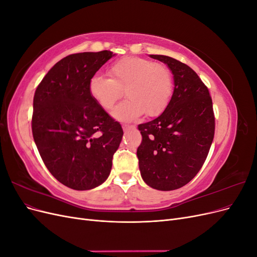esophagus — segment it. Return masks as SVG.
<instances>
[{"mask_svg":"<svg viewBox=\"0 0 257 257\" xmlns=\"http://www.w3.org/2000/svg\"><path fill=\"white\" fill-rule=\"evenodd\" d=\"M124 131H130V130H135V125H123Z\"/></svg>","mask_w":257,"mask_h":257,"instance_id":"34e87169","label":"esophagus"}]
</instances>
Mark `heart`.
I'll use <instances>...</instances> for the list:
<instances>
[{
    "label": "heart",
    "mask_w": 257,
    "mask_h": 257,
    "mask_svg": "<svg viewBox=\"0 0 257 257\" xmlns=\"http://www.w3.org/2000/svg\"><path fill=\"white\" fill-rule=\"evenodd\" d=\"M107 76H92L89 93L103 109L110 110L124 91L128 99L112 111L119 121L135 120L144 112L159 115L172 99L173 76L164 64L145 58L123 57L107 68Z\"/></svg>",
    "instance_id": "heart-1"
}]
</instances>
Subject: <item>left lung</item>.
Here are the masks:
<instances>
[{
  "mask_svg": "<svg viewBox=\"0 0 257 257\" xmlns=\"http://www.w3.org/2000/svg\"><path fill=\"white\" fill-rule=\"evenodd\" d=\"M150 57L169 67L175 89L163 113L138 125L143 141L137 158L148 185L173 191L189 183L207 159L215 128L212 99L190 66L167 56Z\"/></svg>",
  "mask_w": 257,
  "mask_h": 257,
  "instance_id": "obj_1",
  "label": "left lung"
}]
</instances>
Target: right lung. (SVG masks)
<instances>
[{
    "label": "right lung",
    "mask_w": 257,
    "mask_h": 257,
    "mask_svg": "<svg viewBox=\"0 0 257 257\" xmlns=\"http://www.w3.org/2000/svg\"><path fill=\"white\" fill-rule=\"evenodd\" d=\"M113 56L109 50L69 54L35 91L34 142L51 175L73 190L94 189L106 180L123 136L120 123L88 89L91 77Z\"/></svg>",
    "instance_id": "add662e5"
}]
</instances>
